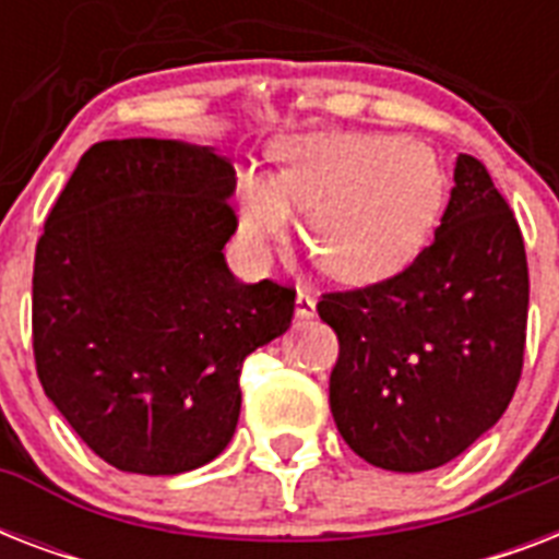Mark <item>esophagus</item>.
<instances>
[{
	"label": "esophagus",
	"instance_id": "1",
	"mask_svg": "<svg viewBox=\"0 0 559 559\" xmlns=\"http://www.w3.org/2000/svg\"><path fill=\"white\" fill-rule=\"evenodd\" d=\"M316 316V298L310 293H298L296 296V319L298 322H307Z\"/></svg>",
	"mask_w": 559,
	"mask_h": 559
}]
</instances>
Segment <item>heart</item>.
Returning <instances> with one entry per match:
<instances>
[{
	"instance_id": "heart-1",
	"label": "heart",
	"mask_w": 559,
	"mask_h": 559,
	"mask_svg": "<svg viewBox=\"0 0 559 559\" xmlns=\"http://www.w3.org/2000/svg\"><path fill=\"white\" fill-rule=\"evenodd\" d=\"M278 170L237 179V235L254 261L301 237L342 284L366 287L406 270L447 205V174L424 144L382 133H301L275 144Z\"/></svg>"
}]
</instances>
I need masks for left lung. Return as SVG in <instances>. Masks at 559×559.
I'll return each instance as SVG.
<instances>
[{"mask_svg":"<svg viewBox=\"0 0 559 559\" xmlns=\"http://www.w3.org/2000/svg\"><path fill=\"white\" fill-rule=\"evenodd\" d=\"M319 316L340 336L333 420L359 459L424 473L493 429L522 373L528 261L485 165L461 153L432 243L394 278L324 296Z\"/></svg>","mask_w":559,"mask_h":559,"instance_id":"obj_1","label":"left lung"}]
</instances>
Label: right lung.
<instances>
[{"mask_svg": "<svg viewBox=\"0 0 559 559\" xmlns=\"http://www.w3.org/2000/svg\"><path fill=\"white\" fill-rule=\"evenodd\" d=\"M231 162L177 139L92 144L34 258L46 397L124 473L179 476L226 450L240 366L287 333L296 293L228 270Z\"/></svg>", "mask_w": 559, "mask_h": 559, "instance_id": "right-lung-1", "label": "right lung"}]
</instances>
